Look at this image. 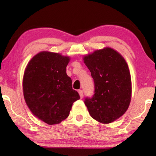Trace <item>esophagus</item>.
Listing matches in <instances>:
<instances>
[{
	"instance_id": "1",
	"label": "esophagus",
	"mask_w": 156,
	"mask_h": 156,
	"mask_svg": "<svg viewBox=\"0 0 156 156\" xmlns=\"http://www.w3.org/2000/svg\"><path fill=\"white\" fill-rule=\"evenodd\" d=\"M78 93H79V94H80V97L81 98L83 97V91H82V90H79Z\"/></svg>"
}]
</instances>
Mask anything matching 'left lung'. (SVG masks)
<instances>
[{
  "instance_id": "left-lung-1",
  "label": "left lung",
  "mask_w": 156,
  "mask_h": 156,
  "mask_svg": "<svg viewBox=\"0 0 156 156\" xmlns=\"http://www.w3.org/2000/svg\"><path fill=\"white\" fill-rule=\"evenodd\" d=\"M94 80V94L84 103L91 117L111 123L127 111L131 99V78L124 58L115 49L105 48L83 57Z\"/></svg>"
}]
</instances>
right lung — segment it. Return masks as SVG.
I'll use <instances>...</instances> for the list:
<instances>
[{"label":"right lung","mask_w":156,"mask_h":156,"mask_svg":"<svg viewBox=\"0 0 156 156\" xmlns=\"http://www.w3.org/2000/svg\"><path fill=\"white\" fill-rule=\"evenodd\" d=\"M68 56L41 51L31 58L25 69L23 90L26 104L34 116L48 125L67 118L75 101L80 99L66 74Z\"/></svg>","instance_id":"obj_1"}]
</instances>
